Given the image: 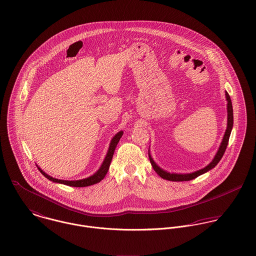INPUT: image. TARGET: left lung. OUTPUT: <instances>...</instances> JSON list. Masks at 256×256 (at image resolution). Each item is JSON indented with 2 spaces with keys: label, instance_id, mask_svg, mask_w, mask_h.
<instances>
[{
  "label": "left lung",
  "instance_id": "obj_1",
  "mask_svg": "<svg viewBox=\"0 0 256 256\" xmlns=\"http://www.w3.org/2000/svg\"><path fill=\"white\" fill-rule=\"evenodd\" d=\"M226 102H228V126H226V130L224 132V138H222V141L220 145L219 150L215 156V158H213V160L207 166H205L204 168L202 170H199L195 172H191V174H170V172H168L164 170H162L160 166H158V164L154 162L152 158L150 156V152H148V158H150V162L152 164V168L154 170V172L164 180H170V182H188V180H194L196 178H198L199 176L209 172L210 170L214 168L220 160V158H222L224 154V150L228 146V139H230V132H232V125H234V113H232V100H230V98L228 96V94L226 92Z\"/></svg>",
  "mask_w": 256,
  "mask_h": 256
}]
</instances>
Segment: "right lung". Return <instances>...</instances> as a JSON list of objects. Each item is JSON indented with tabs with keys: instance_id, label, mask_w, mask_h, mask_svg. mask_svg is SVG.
Here are the masks:
<instances>
[{
	"instance_id": "right-lung-1",
	"label": "right lung",
	"mask_w": 256,
	"mask_h": 256,
	"mask_svg": "<svg viewBox=\"0 0 256 256\" xmlns=\"http://www.w3.org/2000/svg\"><path fill=\"white\" fill-rule=\"evenodd\" d=\"M123 135V132L120 131L118 132L111 140L110 142V148H108V154H106V156L102 162V164L100 166V170L94 174L92 176L88 178H84V180H57V178H54L50 176H48L47 174H45L40 168H38L39 172L49 180L53 182L61 183V184H65V185H69V186H73V187H86V186H90V185H92V184H96V183H98L100 182H102L104 176H106L108 170H110V162H111V160H112V156H113V154H114V150H115V148L117 146L120 138L122 137Z\"/></svg>"
}]
</instances>
